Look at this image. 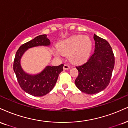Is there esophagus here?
<instances>
[{"label":"esophagus","mask_w":128,"mask_h":128,"mask_svg":"<svg viewBox=\"0 0 128 128\" xmlns=\"http://www.w3.org/2000/svg\"><path fill=\"white\" fill-rule=\"evenodd\" d=\"M70 68V66H68V64H64V70H68V69H69Z\"/></svg>","instance_id":"esophagus-1"}]
</instances>
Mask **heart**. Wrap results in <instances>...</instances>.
Instances as JSON below:
<instances>
[{
  "label": "heart",
  "mask_w": 128,
  "mask_h": 128,
  "mask_svg": "<svg viewBox=\"0 0 128 128\" xmlns=\"http://www.w3.org/2000/svg\"><path fill=\"white\" fill-rule=\"evenodd\" d=\"M92 48V42L88 37L82 36H72L64 40L58 44L59 51L55 52V55H69L72 62L80 63L88 57Z\"/></svg>",
  "instance_id": "b5f03b06"
}]
</instances>
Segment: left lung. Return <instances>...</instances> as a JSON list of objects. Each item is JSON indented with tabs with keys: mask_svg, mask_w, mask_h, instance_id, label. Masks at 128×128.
<instances>
[{
	"mask_svg": "<svg viewBox=\"0 0 128 128\" xmlns=\"http://www.w3.org/2000/svg\"><path fill=\"white\" fill-rule=\"evenodd\" d=\"M94 52L84 64L76 68L79 74L75 84L82 92L94 94L107 88L114 66V55L106 40L94 34Z\"/></svg>",
	"mask_w": 128,
	"mask_h": 128,
	"instance_id": "1",
	"label": "left lung"
}]
</instances>
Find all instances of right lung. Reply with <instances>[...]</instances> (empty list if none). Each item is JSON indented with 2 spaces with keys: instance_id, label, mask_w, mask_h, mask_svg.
Masks as SVG:
<instances>
[{
  "instance_id": "1",
  "label": "right lung",
  "mask_w": 128,
  "mask_h": 128,
  "mask_svg": "<svg viewBox=\"0 0 128 128\" xmlns=\"http://www.w3.org/2000/svg\"><path fill=\"white\" fill-rule=\"evenodd\" d=\"M49 44L50 41L46 34L40 35L22 44L15 55L13 68L18 84L23 90L33 96H44L54 88L59 74L63 70L64 64H61L58 66H47L38 74L30 75L22 70L20 65V60L24 52L28 48Z\"/></svg>"
}]
</instances>
